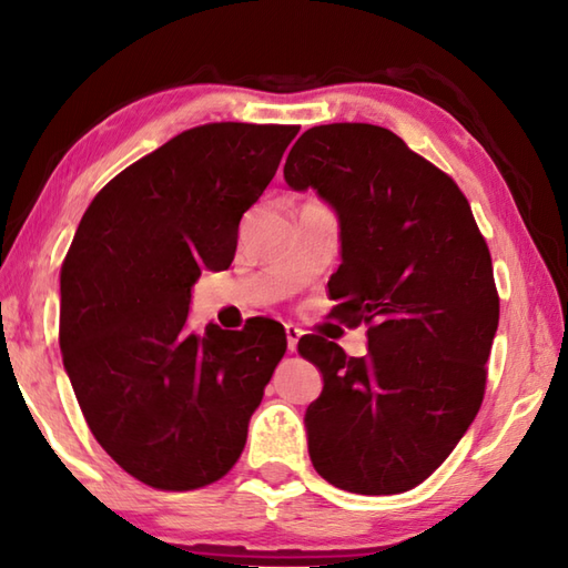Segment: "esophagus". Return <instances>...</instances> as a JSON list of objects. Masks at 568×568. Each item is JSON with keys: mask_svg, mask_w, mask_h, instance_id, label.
<instances>
[{"mask_svg": "<svg viewBox=\"0 0 568 568\" xmlns=\"http://www.w3.org/2000/svg\"><path fill=\"white\" fill-rule=\"evenodd\" d=\"M285 337H287V349L295 352L297 349V339L303 337V329L295 325H285Z\"/></svg>", "mask_w": 568, "mask_h": 568, "instance_id": "obj_1", "label": "esophagus"}]
</instances>
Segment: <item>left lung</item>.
<instances>
[{
    "instance_id": "obj_1",
    "label": "left lung",
    "mask_w": 568,
    "mask_h": 568,
    "mask_svg": "<svg viewBox=\"0 0 568 568\" xmlns=\"http://www.w3.org/2000/svg\"><path fill=\"white\" fill-rule=\"evenodd\" d=\"M283 174L335 209L332 315L369 325L366 357L317 335L297 342L325 382L305 410L310 460L339 490L406 493L480 410L499 322L490 251L458 184L386 128H310Z\"/></svg>"
}]
</instances>
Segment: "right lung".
<instances>
[{
	"label": "right lung",
	"instance_id": "1",
	"mask_svg": "<svg viewBox=\"0 0 568 568\" xmlns=\"http://www.w3.org/2000/svg\"><path fill=\"white\" fill-rule=\"evenodd\" d=\"M297 125L209 122L110 180L61 265L59 344L95 440L158 490L224 477L287 349L275 320L186 329L192 285L226 271L241 216Z\"/></svg>",
	"mask_w": 568,
	"mask_h": 568
}]
</instances>
